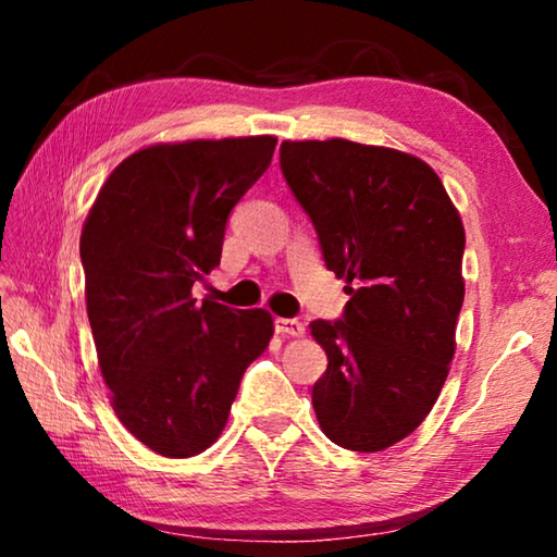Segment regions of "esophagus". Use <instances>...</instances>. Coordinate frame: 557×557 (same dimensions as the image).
<instances>
[{"instance_id": "esophagus-1", "label": "esophagus", "mask_w": 557, "mask_h": 557, "mask_svg": "<svg viewBox=\"0 0 557 557\" xmlns=\"http://www.w3.org/2000/svg\"><path fill=\"white\" fill-rule=\"evenodd\" d=\"M275 329L282 336H292V338H301L307 334V329L297 319H275Z\"/></svg>"}]
</instances>
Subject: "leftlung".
<instances>
[{"mask_svg": "<svg viewBox=\"0 0 557 557\" xmlns=\"http://www.w3.org/2000/svg\"><path fill=\"white\" fill-rule=\"evenodd\" d=\"M280 166L351 295L338 322L309 324L329 358L312 388L319 428L354 451L393 447L447 381L465 225L435 169L398 149L285 139Z\"/></svg>", "mask_w": 557, "mask_h": 557, "instance_id": "obj_1", "label": "left lung"}]
</instances>
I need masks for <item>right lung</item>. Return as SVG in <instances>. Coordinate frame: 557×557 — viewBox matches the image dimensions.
Returning <instances> with one entry per match:
<instances>
[{
    "instance_id": "right-lung-1",
    "label": "right lung",
    "mask_w": 557,
    "mask_h": 557,
    "mask_svg": "<svg viewBox=\"0 0 557 557\" xmlns=\"http://www.w3.org/2000/svg\"><path fill=\"white\" fill-rule=\"evenodd\" d=\"M275 145L260 135L139 149L112 169L83 225L86 307L112 410L162 457L201 455L221 437L245 369L275 332L265 309L191 297Z\"/></svg>"
}]
</instances>
